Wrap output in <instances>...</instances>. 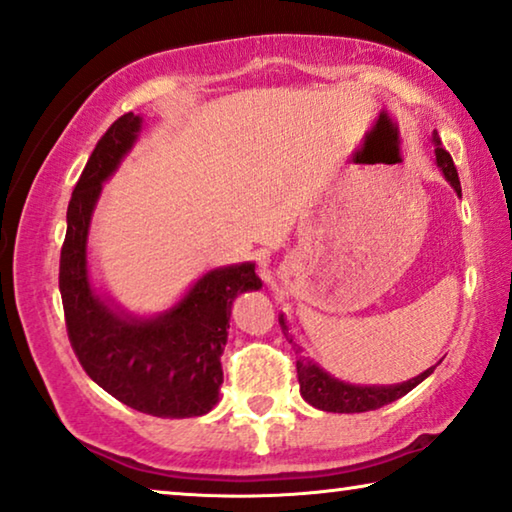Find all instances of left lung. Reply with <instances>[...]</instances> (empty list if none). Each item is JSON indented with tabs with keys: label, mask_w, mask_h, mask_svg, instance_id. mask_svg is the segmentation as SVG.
I'll list each match as a JSON object with an SVG mask.
<instances>
[{
	"label": "left lung",
	"mask_w": 512,
	"mask_h": 512,
	"mask_svg": "<svg viewBox=\"0 0 512 512\" xmlns=\"http://www.w3.org/2000/svg\"><path fill=\"white\" fill-rule=\"evenodd\" d=\"M434 144H437L434 154H437L439 170L444 172V177L448 181H451V186L457 190V195H462V186H460V179H457V170H455L451 154L441 147L439 137H434ZM280 326H282V333L287 335V340L294 345L296 375H299L301 395L305 398V402H310L312 407H317L322 411H333V414H358V411L379 409V407H384V404L398 400V398H402V395H407L411 388H416L425 377H430L434 372V368H430V370H425L423 375L404 381V384H395V386L345 384V381H338L331 375H326L319 365H315L310 358H305L301 354L303 349L292 340V335H289V329L282 317H280Z\"/></svg>",
	"instance_id": "8db88e82"
}]
</instances>
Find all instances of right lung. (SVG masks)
Wrapping results in <instances>:
<instances>
[{
	"instance_id": "obj_1",
	"label": "right lung",
	"mask_w": 512,
	"mask_h": 512,
	"mask_svg": "<svg viewBox=\"0 0 512 512\" xmlns=\"http://www.w3.org/2000/svg\"><path fill=\"white\" fill-rule=\"evenodd\" d=\"M140 124L133 112L114 121L73 188L59 257L66 331L82 368L112 398L158 418H193L218 402L232 303L262 287V280L250 262L209 271L158 319L124 317L94 294L87 276L91 211L101 183L133 147Z\"/></svg>"
}]
</instances>
